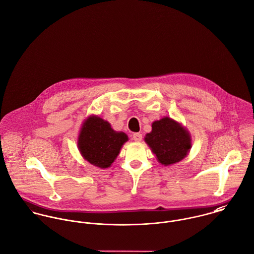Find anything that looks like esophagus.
<instances>
[{"label": "esophagus", "instance_id": "34e87169", "mask_svg": "<svg viewBox=\"0 0 254 254\" xmlns=\"http://www.w3.org/2000/svg\"><path fill=\"white\" fill-rule=\"evenodd\" d=\"M132 138H133L134 141H141V139H142V134L139 133V132H135V133H133Z\"/></svg>", "mask_w": 254, "mask_h": 254}]
</instances>
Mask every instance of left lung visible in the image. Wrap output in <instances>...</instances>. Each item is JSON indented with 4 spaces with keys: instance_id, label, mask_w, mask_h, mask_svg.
I'll return each mask as SVG.
<instances>
[{
    "instance_id": "obj_1",
    "label": "left lung",
    "mask_w": 254,
    "mask_h": 254,
    "mask_svg": "<svg viewBox=\"0 0 254 254\" xmlns=\"http://www.w3.org/2000/svg\"><path fill=\"white\" fill-rule=\"evenodd\" d=\"M159 162L165 166L183 160L191 147L188 131L178 123L164 118L152 124V131L145 136Z\"/></svg>"
}]
</instances>
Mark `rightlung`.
Masks as SVG:
<instances>
[{
    "label": "right lung",
    "instance_id": "1",
    "mask_svg": "<svg viewBox=\"0 0 254 254\" xmlns=\"http://www.w3.org/2000/svg\"><path fill=\"white\" fill-rule=\"evenodd\" d=\"M127 140V135L114 131L108 122L98 117H89L82 126L78 147L83 158L90 164L99 168H108Z\"/></svg>",
    "mask_w": 254,
    "mask_h": 254
}]
</instances>
